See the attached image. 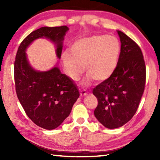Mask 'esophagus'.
<instances>
[{
    "label": "esophagus",
    "instance_id": "esophagus-1",
    "mask_svg": "<svg viewBox=\"0 0 160 160\" xmlns=\"http://www.w3.org/2000/svg\"><path fill=\"white\" fill-rule=\"evenodd\" d=\"M80 96H81V97H84V96H87V94L88 93L85 90H84V91H82V90H80Z\"/></svg>",
    "mask_w": 160,
    "mask_h": 160
}]
</instances>
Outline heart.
Listing matches in <instances>:
<instances>
[{"instance_id": "heart-1", "label": "heart", "mask_w": 160, "mask_h": 160, "mask_svg": "<svg viewBox=\"0 0 160 160\" xmlns=\"http://www.w3.org/2000/svg\"><path fill=\"white\" fill-rule=\"evenodd\" d=\"M61 55L64 69L71 80H77L83 71L87 74L84 81L88 84L91 79L97 82L108 80L115 72L121 52L116 37L97 35L76 40Z\"/></svg>"}]
</instances>
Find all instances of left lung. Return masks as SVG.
I'll use <instances>...</instances> for the list:
<instances>
[{
  "label": "left lung",
  "instance_id": "8db88e82",
  "mask_svg": "<svg viewBox=\"0 0 160 160\" xmlns=\"http://www.w3.org/2000/svg\"><path fill=\"white\" fill-rule=\"evenodd\" d=\"M117 32L121 52L116 69L93 90L98 102L95 117L110 129L122 127L133 117L146 82V66L140 47L123 32Z\"/></svg>",
  "mask_w": 160,
  "mask_h": 160
}]
</instances>
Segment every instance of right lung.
<instances>
[{"mask_svg": "<svg viewBox=\"0 0 160 160\" xmlns=\"http://www.w3.org/2000/svg\"><path fill=\"white\" fill-rule=\"evenodd\" d=\"M69 29L61 26L35 30L22 40L16 56L17 96L31 120L47 130L58 127L69 116L80 93L73 81L61 73L58 62L49 70H36L30 64L26 51L34 40L46 38L54 44L56 56L60 59L64 36Z\"/></svg>", "mask_w": 160, "mask_h": 160, "instance_id": "obj_1", "label": "right lung"}]
</instances>
